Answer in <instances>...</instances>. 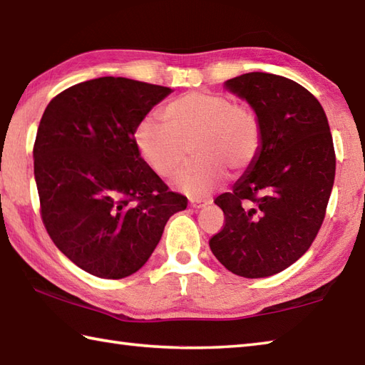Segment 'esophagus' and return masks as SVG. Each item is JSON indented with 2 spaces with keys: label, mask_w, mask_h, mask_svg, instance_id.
Here are the masks:
<instances>
[{
  "label": "esophagus",
  "mask_w": 365,
  "mask_h": 365,
  "mask_svg": "<svg viewBox=\"0 0 365 365\" xmlns=\"http://www.w3.org/2000/svg\"><path fill=\"white\" fill-rule=\"evenodd\" d=\"M207 204H209V201H201V199H191L190 201V207H192V209H202V207H205Z\"/></svg>",
  "instance_id": "obj_1"
}]
</instances>
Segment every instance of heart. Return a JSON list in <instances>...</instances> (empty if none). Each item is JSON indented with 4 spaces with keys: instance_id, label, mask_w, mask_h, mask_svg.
Here are the masks:
<instances>
[{
    "instance_id": "b5f03b06",
    "label": "heart",
    "mask_w": 365,
    "mask_h": 365,
    "mask_svg": "<svg viewBox=\"0 0 365 365\" xmlns=\"http://www.w3.org/2000/svg\"><path fill=\"white\" fill-rule=\"evenodd\" d=\"M164 123L144 118L134 139L142 160L160 177H170L192 145L196 160L174 178L190 196L202 197L225 180L227 170L242 174L253 166L262 145L261 121L252 107L225 93L195 90L163 109Z\"/></svg>"
}]
</instances>
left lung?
Segmentation results:
<instances>
[{
    "label": "left lung",
    "instance_id": "obj_1",
    "mask_svg": "<svg viewBox=\"0 0 365 365\" xmlns=\"http://www.w3.org/2000/svg\"><path fill=\"white\" fill-rule=\"evenodd\" d=\"M226 87L255 109L262 145L234 190L215 199L225 223L209 245L232 274L262 278L301 258L323 225L335 177L332 134L318 99L291 78L248 73Z\"/></svg>",
    "mask_w": 365,
    "mask_h": 365
}]
</instances>
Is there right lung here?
Segmentation results:
<instances>
[{"mask_svg": "<svg viewBox=\"0 0 365 365\" xmlns=\"http://www.w3.org/2000/svg\"><path fill=\"white\" fill-rule=\"evenodd\" d=\"M170 88L99 77L61 91L36 134L34 178L47 234L76 266L118 280L144 266L188 199L142 160L135 128Z\"/></svg>", "mask_w": 365, "mask_h": 365, "instance_id": "1", "label": "right lung"}]
</instances>
